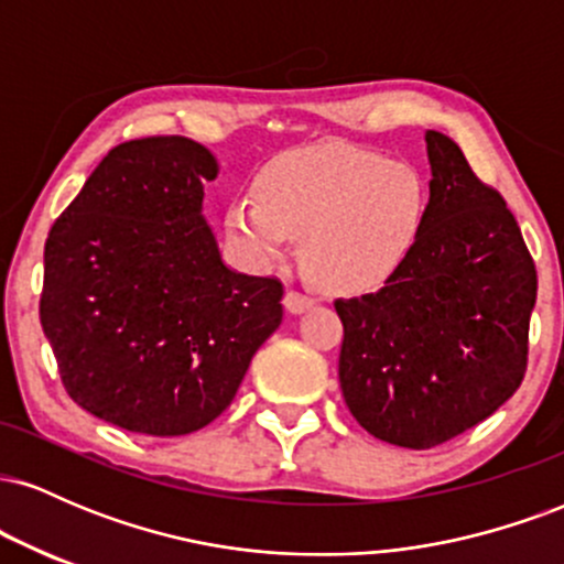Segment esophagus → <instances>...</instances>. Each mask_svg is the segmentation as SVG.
Returning <instances> with one entry per match:
<instances>
[{
    "instance_id": "esophagus-1",
    "label": "esophagus",
    "mask_w": 564,
    "mask_h": 564,
    "mask_svg": "<svg viewBox=\"0 0 564 564\" xmlns=\"http://www.w3.org/2000/svg\"><path fill=\"white\" fill-rule=\"evenodd\" d=\"M313 304H315V302L310 300V296L300 294V291H286V296H283V307H286L291 315L307 313V310L313 307Z\"/></svg>"
}]
</instances>
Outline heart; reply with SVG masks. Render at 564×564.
Segmentation results:
<instances>
[{"mask_svg":"<svg viewBox=\"0 0 564 564\" xmlns=\"http://www.w3.org/2000/svg\"><path fill=\"white\" fill-rule=\"evenodd\" d=\"M424 215L426 187L411 164L326 142L262 166L257 198H232L223 228L254 268L283 260L302 238L304 270L323 289L364 294L405 262Z\"/></svg>","mask_w":564,"mask_h":564,"instance_id":"heart-1","label":"heart"}]
</instances>
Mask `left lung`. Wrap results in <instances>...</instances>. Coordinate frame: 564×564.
I'll use <instances>...</instances> for the list:
<instances>
[{"instance_id":"obj_1","label":"left lung","mask_w":564,"mask_h":564,"mask_svg":"<svg viewBox=\"0 0 564 564\" xmlns=\"http://www.w3.org/2000/svg\"><path fill=\"white\" fill-rule=\"evenodd\" d=\"M424 140L430 200L411 254L377 294L334 302L349 413L413 451L462 435L517 392L539 289L503 198L451 138L426 129Z\"/></svg>"}]
</instances>
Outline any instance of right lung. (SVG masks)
I'll list each match as a JSON object with an SVG mask.
<instances>
[{
    "mask_svg": "<svg viewBox=\"0 0 564 564\" xmlns=\"http://www.w3.org/2000/svg\"><path fill=\"white\" fill-rule=\"evenodd\" d=\"M217 174L196 140L121 142L50 230L39 318L68 394L102 422L191 435L281 326V283L228 268L206 223Z\"/></svg>",
    "mask_w": 564,
    "mask_h": 564,
    "instance_id": "add662e5",
    "label": "right lung"
}]
</instances>
